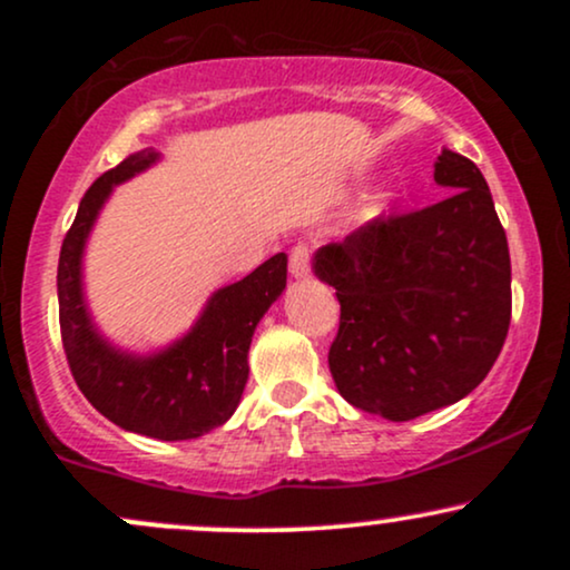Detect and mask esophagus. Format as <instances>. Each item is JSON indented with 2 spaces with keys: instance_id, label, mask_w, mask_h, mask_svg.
<instances>
[{
  "instance_id": "1",
  "label": "esophagus",
  "mask_w": 570,
  "mask_h": 570,
  "mask_svg": "<svg viewBox=\"0 0 570 570\" xmlns=\"http://www.w3.org/2000/svg\"><path fill=\"white\" fill-rule=\"evenodd\" d=\"M289 273L294 278H305L311 273V248L305 244L292 246L289 252Z\"/></svg>"
}]
</instances>
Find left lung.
<instances>
[{
	"mask_svg": "<svg viewBox=\"0 0 570 570\" xmlns=\"http://www.w3.org/2000/svg\"><path fill=\"white\" fill-rule=\"evenodd\" d=\"M434 206L370 222L316 254L335 286L330 372L353 407L412 421L485 381L512 322L509 244L485 176L442 149Z\"/></svg>",
	"mask_w": 570,
	"mask_h": 570,
	"instance_id": "1",
	"label": "left lung"
}]
</instances>
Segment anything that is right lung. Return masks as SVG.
I'll use <instances>...</instances> for the list:
<instances>
[{"mask_svg": "<svg viewBox=\"0 0 570 570\" xmlns=\"http://www.w3.org/2000/svg\"><path fill=\"white\" fill-rule=\"evenodd\" d=\"M155 158L153 149L130 155L82 195L58 257V322L71 375L104 417L153 440H198L238 407L252 335L286 286V254H276L244 281L219 289L195 330L158 356L136 358L104 343L82 303V246L112 185L144 171Z\"/></svg>", "mask_w": 570, "mask_h": 570, "instance_id": "add662e5", "label": "right lung"}]
</instances>
